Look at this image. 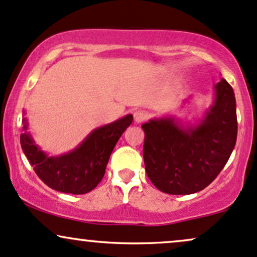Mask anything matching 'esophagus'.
I'll return each mask as SVG.
<instances>
[{
	"mask_svg": "<svg viewBox=\"0 0 257 257\" xmlns=\"http://www.w3.org/2000/svg\"><path fill=\"white\" fill-rule=\"evenodd\" d=\"M134 119H135V122H136V123L143 122V121H146L147 119H148V113H147V111H143V110L135 111Z\"/></svg>",
	"mask_w": 257,
	"mask_h": 257,
	"instance_id": "obj_1",
	"label": "esophagus"
}]
</instances>
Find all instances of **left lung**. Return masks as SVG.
<instances>
[{"label": "left lung", "mask_w": 257, "mask_h": 257, "mask_svg": "<svg viewBox=\"0 0 257 257\" xmlns=\"http://www.w3.org/2000/svg\"><path fill=\"white\" fill-rule=\"evenodd\" d=\"M144 131L143 159L149 180L167 194L203 191L217 177L237 142V109L232 86L222 79L215 100L195 126H180L174 117L149 120Z\"/></svg>", "instance_id": "obj_1"}]
</instances>
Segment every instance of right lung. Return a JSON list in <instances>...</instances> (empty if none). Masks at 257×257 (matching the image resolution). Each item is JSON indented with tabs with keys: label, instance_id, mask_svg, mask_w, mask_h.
Returning a JSON list of instances; mask_svg holds the SVG:
<instances>
[{
	"label": "right lung",
	"instance_id": "right-lung-1",
	"mask_svg": "<svg viewBox=\"0 0 257 257\" xmlns=\"http://www.w3.org/2000/svg\"><path fill=\"white\" fill-rule=\"evenodd\" d=\"M132 120L134 116L128 114L109 125L93 130L76 149L59 157H48L34 143L28 132L20 135V144L43 183L62 193L85 194L96 188L102 181L115 144ZM23 122L24 130H28L25 119Z\"/></svg>",
	"mask_w": 257,
	"mask_h": 257
}]
</instances>
